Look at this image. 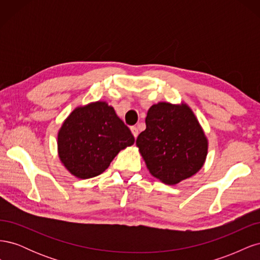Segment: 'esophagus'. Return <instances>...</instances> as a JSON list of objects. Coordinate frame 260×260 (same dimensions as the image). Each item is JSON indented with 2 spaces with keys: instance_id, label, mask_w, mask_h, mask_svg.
Segmentation results:
<instances>
[{
  "instance_id": "obj_1",
  "label": "esophagus",
  "mask_w": 260,
  "mask_h": 260,
  "mask_svg": "<svg viewBox=\"0 0 260 260\" xmlns=\"http://www.w3.org/2000/svg\"><path fill=\"white\" fill-rule=\"evenodd\" d=\"M130 130H131V132H132L133 137H135V138L137 139V137H138V135H139V130H138V128H137V127H131V128H130Z\"/></svg>"
}]
</instances>
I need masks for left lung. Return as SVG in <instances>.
Listing matches in <instances>:
<instances>
[{"label":"left lung","instance_id":"obj_1","mask_svg":"<svg viewBox=\"0 0 260 260\" xmlns=\"http://www.w3.org/2000/svg\"><path fill=\"white\" fill-rule=\"evenodd\" d=\"M137 146L151 175L174 185L204 166L208 140L191 107L159 102L149 107Z\"/></svg>","mask_w":260,"mask_h":260}]
</instances>
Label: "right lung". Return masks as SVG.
Wrapping results in <instances>:
<instances>
[{
	"label": "right lung",
	"instance_id": "1",
	"mask_svg": "<svg viewBox=\"0 0 260 260\" xmlns=\"http://www.w3.org/2000/svg\"><path fill=\"white\" fill-rule=\"evenodd\" d=\"M135 143L130 129L104 101L75 108L57 135V153L65 168L79 179L104 172L121 149Z\"/></svg>",
	"mask_w": 260,
	"mask_h": 260
}]
</instances>
